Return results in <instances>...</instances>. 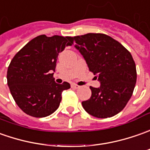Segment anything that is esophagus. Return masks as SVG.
I'll list each match as a JSON object with an SVG mask.
<instances>
[{
	"mask_svg": "<svg viewBox=\"0 0 150 150\" xmlns=\"http://www.w3.org/2000/svg\"><path fill=\"white\" fill-rule=\"evenodd\" d=\"M71 87H72L73 89H78V88H80L79 85H75V84H72V85H71Z\"/></svg>",
	"mask_w": 150,
	"mask_h": 150,
	"instance_id": "obj_1",
	"label": "esophagus"
}]
</instances>
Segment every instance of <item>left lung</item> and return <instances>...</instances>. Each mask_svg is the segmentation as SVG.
I'll return each mask as SVG.
<instances>
[{"label": "left lung", "instance_id": "1", "mask_svg": "<svg viewBox=\"0 0 150 150\" xmlns=\"http://www.w3.org/2000/svg\"><path fill=\"white\" fill-rule=\"evenodd\" d=\"M68 40L100 84L98 88L90 87L91 98L82 102L85 110L101 119L120 113L131 98L136 83V66L131 54L105 34L89 33Z\"/></svg>", "mask_w": 150, "mask_h": 150}]
</instances>
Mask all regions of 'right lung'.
Returning <instances> with one entry per match:
<instances>
[{"label": "right lung", "instance_id": "right-lung-1", "mask_svg": "<svg viewBox=\"0 0 150 150\" xmlns=\"http://www.w3.org/2000/svg\"><path fill=\"white\" fill-rule=\"evenodd\" d=\"M69 36L39 35L14 56L7 70V84L16 105L29 115L48 116L58 109L68 82L59 85L54 75L58 54L71 45Z\"/></svg>", "mask_w": 150, "mask_h": 150}]
</instances>
